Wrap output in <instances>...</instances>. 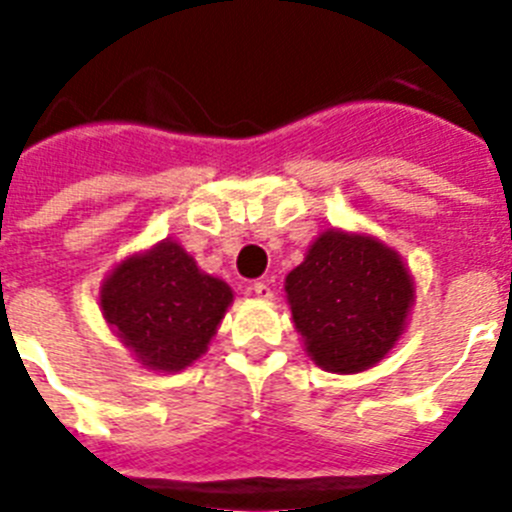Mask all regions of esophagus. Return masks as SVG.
Listing matches in <instances>:
<instances>
[{
	"instance_id": "1",
	"label": "esophagus",
	"mask_w": 512,
	"mask_h": 512,
	"mask_svg": "<svg viewBox=\"0 0 512 512\" xmlns=\"http://www.w3.org/2000/svg\"><path fill=\"white\" fill-rule=\"evenodd\" d=\"M251 292L256 297H261V300H269V297H271V287H269V282H264V279H259V282H253L251 284Z\"/></svg>"
}]
</instances>
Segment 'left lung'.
I'll return each mask as SVG.
<instances>
[{
	"label": "left lung",
	"mask_w": 512,
	"mask_h": 512,
	"mask_svg": "<svg viewBox=\"0 0 512 512\" xmlns=\"http://www.w3.org/2000/svg\"><path fill=\"white\" fill-rule=\"evenodd\" d=\"M292 318L307 354L328 372L356 374L400 338L413 282L395 251L366 235L328 230L287 277Z\"/></svg>",
	"instance_id": "left-lung-1"
}]
</instances>
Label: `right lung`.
I'll list each match as a JSON object with an SVG mask.
<instances>
[{
    "mask_svg": "<svg viewBox=\"0 0 512 512\" xmlns=\"http://www.w3.org/2000/svg\"><path fill=\"white\" fill-rule=\"evenodd\" d=\"M233 292L202 274L182 246L166 241L122 261L102 287V312L125 346L161 372H179L205 354Z\"/></svg>",
    "mask_w": 512,
    "mask_h": 512,
    "instance_id": "obj_1",
    "label": "right lung"
}]
</instances>
